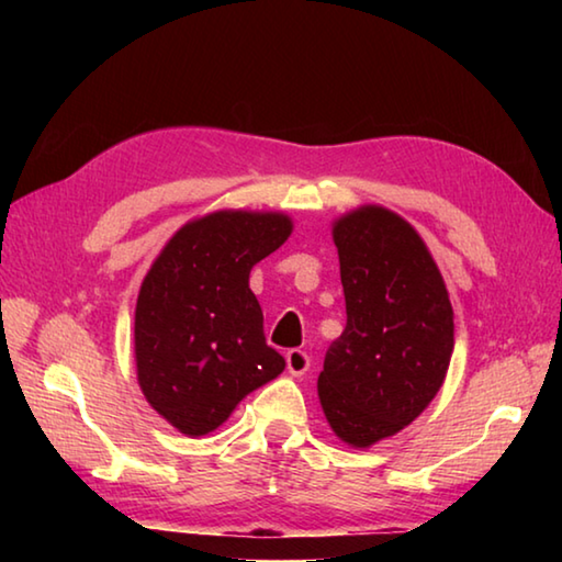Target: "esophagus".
<instances>
[{
    "instance_id": "obj_1",
    "label": "esophagus",
    "mask_w": 562,
    "mask_h": 562,
    "mask_svg": "<svg viewBox=\"0 0 562 562\" xmlns=\"http://www.w3.org/2000/svg\"><path fill=\"white\" fill-rule=\"evenodd\" d=\"M288 372L292 374V376H302V374H307V369H310V355L304 349H290L288 351Z\"/></svg>"
}]
</instances>
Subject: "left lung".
<instances>
[{
	"label": "left lung",
	"mask_w": 562,
	"mask_h": 562,
	"mask_svg": "<svg viewBox=\"0 0 562 562\" xmlns=\"http://www.w3.org/2000/svg\"><path fill=\"white\" fill-rule=\"evenodd\" d=\"M347 327L317 392L341 441L367 449L414 422L439 392L453 351V310L439 268L396 213L367 205L335 225Z\"/></svg>",
	"instance_id": "1"
}]
</instances>
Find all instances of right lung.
I'll return each mask as SVG.
<instances>
[{
    "instance_id": "1",
    "label": "right lung",
    "mask_w": 562,
    "mask_h": 562,
    "mask_svg": "<svg viewBox=\"0 0 562 562\" xmlns=\"http://www.w3.org/2000/svg\"><path fill=\"white\" fill-rule=\"evenodd\" d=\"M290 233L282 213H211L180 227L148 270L136 302L138 384L180 434H211L284 369L247 280Z\"/></svg>"
}]
</instances>
